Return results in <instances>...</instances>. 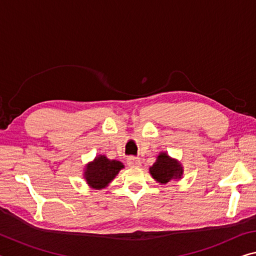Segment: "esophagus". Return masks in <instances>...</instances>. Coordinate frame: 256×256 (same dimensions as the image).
Listing matches in <instances>:
<instances>
[{"label":"esophagus","instance_id":"1","mask_svg":"<svg viewBox=\"0 0 256 256\" xmlns=\"http://www.w3.org/2000/svg\"><path fill=\"white\" fill-rule=\"evenodd\" d=\"M128 165L130 168H139L141 165V160L139 158H136V157H130L128 160Z\"/></svg>","mask_w":256,"mask_h":256}]
</instances>
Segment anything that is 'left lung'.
I'll list each match as a JSON object with an SVG mask.
<instances>
[{"label":"left lung","mask_w":256,"mask_h":256,"mask_svg":"<svg viewBox=\"0 0 256 256\" xmlns=\"http://www.w3.org/2000/svg\"><path fill=\"white\" fill-rule=\"evenodd\" d=\"M149 173L158 184H166L171 181L182 179L184 166L180 160L172 158L166 152H160L156 157L155 163L149 168Z\"/></svg>","instance_id":"1"}]
</instances>
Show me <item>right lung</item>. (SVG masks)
Wrapping results in <instances>:
<instances>
[{
  "instance_id": "right-lung-1",
  "label": "right lung",
  "mask_w": 256,
  "mask_h": 256,
  "mask_svg": "<svg viewBox=\"0 0 256 256\" xmlns=\"http://www.w3.org/2000/svg\"><path fill=\"white\" fill-rule=\"evenodd\" d=\"M122 168H124L122 162L109 160L104 155H98L84 166L83 179L90 188L101 190L107 188Z\"/></svg>"
}]
</instances>
